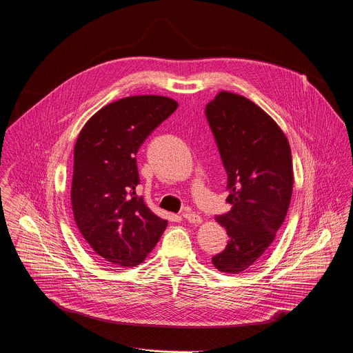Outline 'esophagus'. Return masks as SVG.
Instances as JSON below:
<instances>
[{
	"label": "esophagus",
	"mask_w": 353,
	"mask_h": 353,
	"mask_svg": "<svg viewBox=\"0 0 353 353\" xmlns=\"http://www.w3.org/2000/svg\"><path fill=\"white\" fill-rule=\"evenodd\" d=\"M187 221H190V223H194V224H198V223H201L202 221V217L199 216V214H196V213H194V212H188V210H185V212H183V214H181Z\"/></svg>",
	"instance_id": "esophagus-1"
}]
</instances>
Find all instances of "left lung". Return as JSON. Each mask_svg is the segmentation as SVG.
<instances>
[{
	"instance_id": "8db88e82",
	"label": "left lung",
	"mask_w": 353,
	"mask_h": 353,
	"mask_svg": "<svg viewBox=\"0 0 353 353\" xmlns=\"http://www.w3.org/2000/svg\"><path fill=\"white\" fill-rule=\"evenodd\" d=\"M205 114L231 205L216 216L228 244L212 262L223 273L237 274L256 263L285 219L294 184L291 150L277 123L245 97L221 91L206 103Z\"/></svg>"
}]
</instances>
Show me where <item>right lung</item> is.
Wrapping results in <instances>:
<instances>
[{
  "mask_svg": "<svg viewBox=\"0 0 353 353\" xmlns=\"http://www.w3.org/2000/svg\"><path fill=\"white\" fill-rule=\"evenodd\" d=\"M177 106L161 95L128 97L99 109L77 137L70 194L74 220L88 245L109 263L137 266L168 225L136 194V155Z\"/></svg>",
  "mask_w": 353,
  "mask_h": 353,
  "instance_id": "obj_1",
  "label": "right lung"
}]
</instances>
